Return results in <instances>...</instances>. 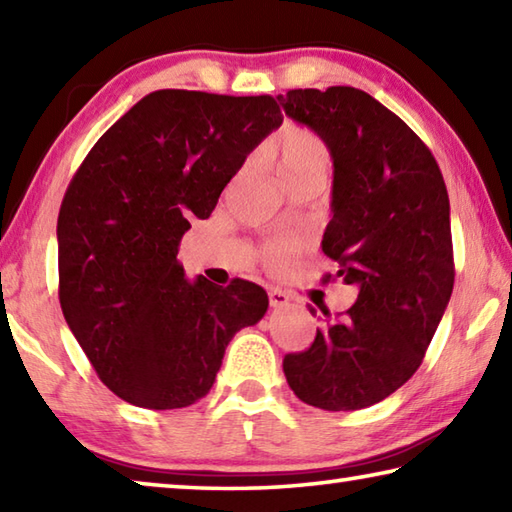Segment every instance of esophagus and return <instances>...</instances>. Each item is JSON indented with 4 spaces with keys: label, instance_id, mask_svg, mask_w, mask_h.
Listing matches in <instances>:
<instances>
[{
    "label": "esophagus",
    "instance_id": "obj_1",
    "mask_svg": "<svg viewBox=\"0 0 512 512\" xmlns=\"http://www.w3.org/2000/svg\"><path fill=\"white\" fill-rule=\"evenodd\" d=\"M268 300H271V307L280 309V307H287L289 305L291 296H289L287 291H282V289H271V291H268Z\"/></svg>",
    "mask_w": 512,
    "mask_h": 512
}]
</instances>
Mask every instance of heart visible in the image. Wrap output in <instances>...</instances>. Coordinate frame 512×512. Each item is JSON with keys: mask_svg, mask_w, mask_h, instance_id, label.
Here are the masks:
<instances>
[{"mask_svg": "<svg viewBox=\"0 0 512 512\" xmlns=\"http://www.w3.org/2000/svg\"><path fill=\"white\" fill-rule=\"evenodd\" d=\"M266 160L271 164L277 183L282 185L309 171L327 169L329 151L316 133L302 126H287L268 142ZM302 248H305V239L300 235H277L266 241L259 250V257L271 271H284L302 253Z\"/></svg>", "mask_w": 512, "mask_h": 512, "instance_id": "1", "label": "heart"}]
</instances>
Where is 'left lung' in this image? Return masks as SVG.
Here are the masks:
<instances>
[{"label":"left lung","mask_w":512,"mask_h":512,"mask_svg":"<svg viewBox=\"0 0 512 512\" xmlns=\"http://www.w3.org/2000/svg\"><path fill=\"white\" fill-rule=\"evenodd\" d=\"M280 106L334 160L323 253L359 289L343 316L323 309L311 348L284 357L302 402L359 411L386 400L420 368L454 289L449 196L431 151L368 92L289 90Z\"/></svg>","instance_id":"8db88e82"}]
</instances>
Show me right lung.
Here are the masks:
<instances>
[{
  "instance_id": "obj_1",
  "label": "right lung",
  "mask_w": 512,
  "mask_h": 512,
  "mask_svg": "<svg viewBox=\"0 0 512 512\" xmlns=\"http://www.w3.org/2000/svg\"><path fill=\"white\" fill-rule=\"evenodd\" d=\"M280 124L268 94L158 90L117 119L74 173L56 230L60 307L99 379L128 404L198 402L232 336L264 318L262 287L189 280L178 246Z\"/></svg>"
}]
</instances>
